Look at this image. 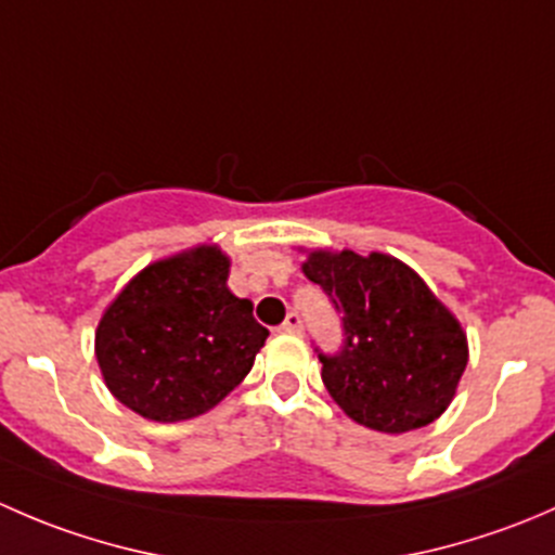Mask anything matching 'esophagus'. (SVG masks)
<instances>
[{
  "label": "esophagus",
  "instance_id": "34e87169",
  "mask_svg": "<svg viewBox=\"0 0 555 555\" xmlns=\"http://www.w3.org/2000/svg\"><path fill=\"white\" fill-rule=\"evenodd\" d=\"M282 330H284V333H300V330H304V322H300V313L289 311L287 319H284Z\"/></svg>",
  "mask_w": 555,
  "mask_h": 555
}]
</instances>
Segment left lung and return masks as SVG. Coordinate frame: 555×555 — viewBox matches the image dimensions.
<instances>
[{"label":"left lung","instance_id":"obj_1","mask_svg":"<svg viewBox=\"0 0 555 555\" xmlns=\"http://www.w3.org/2000/svg\"><path fill=\"white\" fill-rule=\"evenodd\" d=\"M304 273L344 313L338 351H317L346 416L389 435L435 422L467 367V335L418 273L389 255L349 249L311 251Z\"/></svg>","mask_w":555,"mask_h":555}]
</instances>
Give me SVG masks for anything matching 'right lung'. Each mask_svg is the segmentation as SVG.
I'll return each mask as SVG.
<instances>
[{
	"label": "right lung",
	"instance_id": "add662e5",
	"mask_svg": "<svg viewBox=\"0 0 555 555\" xmlns=\"http://www.w3.org/2000/svg\"><path fill=\"white\" fill-rule=\"evenodd\" d=\"M228 257L198 246L144 268L96 330V360L112 395L153 422L215 408L251 371L268 330L228 289Z\"/></svg>",
	"mask_w": 555,
	"mask_h": 555
}]
</instances>
